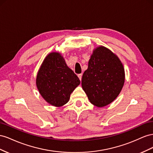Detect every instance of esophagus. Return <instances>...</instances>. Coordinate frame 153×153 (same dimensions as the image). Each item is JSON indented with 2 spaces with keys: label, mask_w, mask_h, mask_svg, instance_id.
<instances>
[{
  "label": "esophagus",
  "mask_w": 153,
  "mask_h": 153,
  "mask_svg": "<svg viewBox=\"0 0 153 153\" xmlns=\"http://www.w3.org/2000/svg\"><path fill=\"white\" fill-rule=\"evenodd\" d=\"M77 76H78V77H79V79H80V81H81V79H82V74H78Z\"/></svg>",
  "instance_id": "obj_1"
}]
</instances>
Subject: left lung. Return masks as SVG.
<instances>
[{
	"instance_id": "obj_1",
	"label": "left lung",
	"mask_w": 153,
	"mask_h": 153,
	"mask_svg": "<svg viewBox=\"0 0 153 153\" xmlns=\"http://www.w3.org/2000/svg\"><path fill=\"white\" fill-rule=\"evenodd\" d=\"M125 82V71L119 57L102 45L93 50L82 77V88L90 102L99 108L111 103Z\"/></svg>"
}]
</instances>
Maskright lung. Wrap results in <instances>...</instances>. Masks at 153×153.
Masks as SVG:
<instances>
[{
  "label": "right lung",
  "mask_w": 153,
  "mask_h": 153,
  "mask_svg": "<svg viewBox=\"0 0 153 153\" xmlns=\"http://www.w3.org/2000/svg\"><path fill=\"white\" fill-rule=\"evenodd\" d=\"M80 80L65 62L62 54L52 52L45 58L37 73L36 85L42 97L51 105L67 104Z\"/></svg>",
  "instance_id": "obj_1"
}]
</instances>
